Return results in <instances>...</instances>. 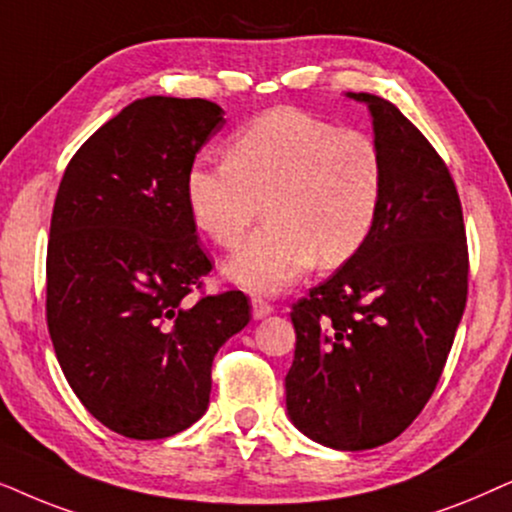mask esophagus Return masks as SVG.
<instances>
[{"label":"esophagus","instance_id":"esophagus-1","mask_svg":"<svg viewBox=\"0 0 512 512\" xmlns=\"http://www.w3.org/2000/svg\"><path fill=\"white\" fill-rule=\"evenodd\" d=\"M252 318L260 320V318H267L269 313H274V304H269L267 299L262 297H252Z\"/></svg>","mask_w":512,"mask_h":512}]
</instances>
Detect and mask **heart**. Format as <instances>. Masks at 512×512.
<instances>
[{
	"label": "heart",
	"instance_id": "b5f03b06",
	"mask_svg": "<svg viewBox=\"0 0 512 512\" xmlns=\"http://www.w3.org/2000/svg\"><path fill=\"white\" fill-rule=\"evenodd\" d=\"M386 189L381 147L304 109L276 107L231 135L227 159L187 170L189 215L222 248H234L264 201L267 224L224 264L236 285L276 295L313 264L351 260L377 224Z\"/></svg>",
	"mask_w": 512,
	"mask_h": 512
}]
</instances>
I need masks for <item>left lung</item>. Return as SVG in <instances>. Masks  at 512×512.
<instances>
[{
    "mask_svg": "<svg viewBox=\"0 0 512 512\" xmlns=\"http://www.w3.org/2000/svg\"><path fill=\"white\" fill-rule=\"evenodd\" d=\"M370 107L386 163L377 224L351 260L292 304L288 417L320 445L360 452L398 438L424 410L468 295L461 201L445 161L393 102Z\"/></svg>",
    "mask_w": 512,
    "mask_h": 512,
    "instance_id": "1",
    "label": "left lung"
}]
</instances>
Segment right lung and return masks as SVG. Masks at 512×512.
Instances as JSON below:
<instances>
[{
  "instance_id": "obj_1",
  "label": "right lung",
  "mask_w": 512,
  "mask_h": 512,
  "mask_svg": "<svg viewBox=\"0 0 512 512\" xmlns=\"http://www.w3.org/2000/svg\"><path fill=\"white\" fill-rule=\"evenodd\" d=\"M227 124L220 105L149 95L67 163L46 252V320L81 405L109 431L159 440L208 410L220 346L250 320L238 290L189 297L213 264L185 177Z\"/></svg>"
}]
</instances>
